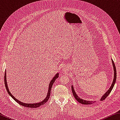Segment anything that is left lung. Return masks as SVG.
I'll list each match as a JSON object with an SVG mask.
<instances>
[{
    "instance_id": "left-lung-1",
    "label": "left lung",
    "mask_w": 120,
    "mask_h": 120,
    "mask_svg": "<svg viewBox=\"0 0 120 120\" xmlns=\"http://www.w3.org/2000/svg\"><path fill=\"white\" fill-rule=\"evenodd\" d=\"M112 64H113V69H114V79L113 80V82L112 84L111 85V86L110 87V88H109V89L107 92L105 93V94L103 95V96L101 97V101H103L106 98V97L108 96V95L110 94V93L111 92V90H112V89L113 88L114 86V84L115 83V82H116V67H115V64L114 63V61H113V60L112 59ZM71 89H72V92L73 95H74V97L75 98V99L79 102L80 103L82 104H85V105H90V104H94V103H95V101H86V100H84V99H82V98H80L79 97H78V95L76 94V93L75 92V90H74V87L72 85L71 86Z\"/></svg>"
}]
</instances>
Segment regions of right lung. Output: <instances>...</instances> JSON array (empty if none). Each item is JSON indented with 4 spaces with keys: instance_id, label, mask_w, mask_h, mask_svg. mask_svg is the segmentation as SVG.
Here are the masks:
<instances>
[{
    "instance_id": "obj_1",
    "label": "right lung",
    "mask_w": 120,
    "mask_h": 120,
    "mask_svg": "<svg viewBox=\"0 0 120 120\" xmlns=\"http://www.w3.org/2000/svg\"><path fill=\"white\" fill-rule=\"evenodd\" d=\"M59 74V73H57V74H56L55 76H54L53 78L52 79V80H51V82H50L49 86L48 92L47 95H46V97L45 98H44V100H43L42 101H41L40 102H38L37 103H30L29 104V103H25L24 102H22V101H19L18 99H16L15 97L13 96V95H12L11 93V92H9V88H8V87L7 80H6V70H5V76H4V82H5V85L6 86V90L7 91L8 93V94L14 99V100L16 101V102L18 103L19 104L21 105H22V106H23L24 107H29V108H31V109L32 108H36V107H40V106H41V105H44L45 103L47 102V101L49 100V98H50V93H51V90L52 86L53 84V83L54 82H55V80H56V79L58 78Z\"/></svg>"
}]
</instances>
